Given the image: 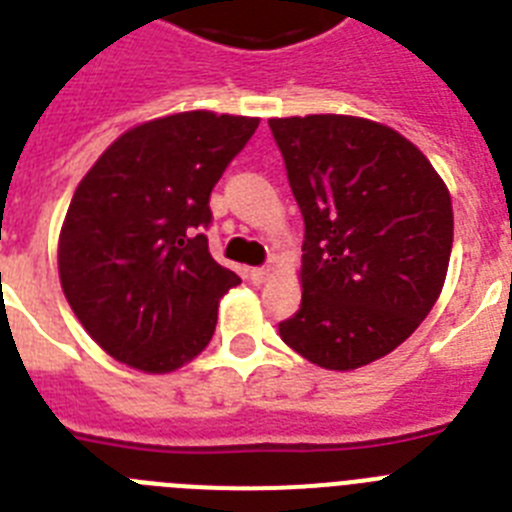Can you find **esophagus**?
Here are the masks:
<instances>
[{
  "label": "esophagus",
  "mask_w": 512,
  "mask_h": 512,
  "mask_svg": "<svg viewBox=\"0 0 512 512\" xmlns=\"http://www.w3.org/2000/svg\"><path fill=\"white\" fill-rule=\"evenodd\" d=\"M248 277H251L253 285H261V282H266V279H269V269H266V266H256V269H251V272H248Z\"/></svg>",
  "instance_id": "esophagus-1"
}]
</instances>
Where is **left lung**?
<instances>
[{
    "mask_svg": "<svg viewBox=\"0 0 512 512\" xmlns=\"http://www.w3.org/2000/svg\"><path fill=\"white\" fill-rule=\"evenodd\" d=\"M269 129L305 222L303 300L279 336L326 370L381 360L440 298L451 194L409 139L375 121L318 113Z\"/></svg>",
    "mask_w": 512,
    "mask_h": 512,
    "instance_id": "1",
    "label": "left lung"
}]
</instances>
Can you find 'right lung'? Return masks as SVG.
I'll return each mask as SVG.
<instances>
[{"label": "right lung", "mask_w": 512, "mask_h": 512, "mask_svg": "<svg viewBox=\"0 0 512 512\" xmlns=\"http://www.w3.org/2000/svg\"><path fill=\"white\" fill-rule=\"evenodd\" d=\"M259 119L173 113L126 134L87 170L59 235L61 290L113 360L170 373L217 326L240 277L212 259L209 194Z\"/></svg>", "instance_id": "right-lung-1"}]
</instances>
